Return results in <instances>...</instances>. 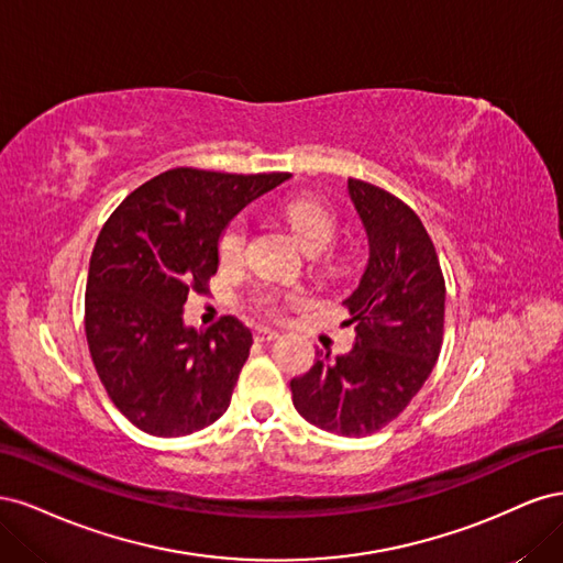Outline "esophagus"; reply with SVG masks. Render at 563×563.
Segmentation results:
<instances>
[{
	"mask_svg": "<svg viewBox=\"0 0 563 563\" xmlns=\"http://www.w3.org/2000/svg\"><path fill=\"white\" fill-rule=\"evenodd\" d=\"M253 335H255V340H258V343H269V340L279 338L277 331H272V329H267V327H258V329H255Z\"/></svg>",
	"mask_w": 563,
	"mask_h": 563,
	"instance_id": "esophagus-1",
	"label": "esophagus"
}]
</instances>
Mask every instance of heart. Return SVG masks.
<instances>
[{"label":"heart","mask_w":563,"mask_h":563,"mask_svg":"<svg viewBox=\"0 0 563 563\" xmlns=\"http://www.w3.org/2000/svg\"><path fill=\"white\" fill-rule=\"evenodd\" d=\"M279 213L284 223L294 230V234L302 242L308 251H323L331 246L338 234V216L331 207L314 199V197H288L279 207ZM246 244V228L242 218H234L220 232L218 240V258L220 263H236L244 255ZM291 298V294H279V291H265L255 300V308L265 314H277L282 302Z\"/></svg>","instance_id":"1"}]
</instances>
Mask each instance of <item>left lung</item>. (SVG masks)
<instances>
[{"label":"left lung","mask_w":563,"mask_h":563,"mask_svg":"<svg viewBox=\"0 0 563 563\" xmlns=\"http://www.w3.org/2000/svg\"><path fill=\"white\" fill-rule=\"evenodd\" d=\"M347 192L368 236V265L343 300L354 323L347 354L319 360L291 380L296 411L319 430L366 437L411 404L444 340L446 284L434 244L411 207L350 178Z\"/></svg>","instance_id":"left-lung-1"}]
</instances>
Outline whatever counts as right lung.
<instances>
[{"mask_svg":"<svg viewBox=\"0 0 563 563\" xmlns=\"http://www.w3.org/2000/svg\"><path fill=\"white\" fill-rule=\"evenodd\" d=\"M284 180L172 168L133 190L100 230L84 329L108 397L139 430L185 437L228 411L251 331L236 317L187 329L183 305L209 291L220 232Z\"/></svg>","mask_w":563,"mask_h":563,"instance_id":"right-lung-1","label":"right lung"}]
</instances>
